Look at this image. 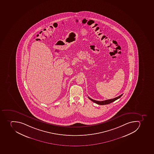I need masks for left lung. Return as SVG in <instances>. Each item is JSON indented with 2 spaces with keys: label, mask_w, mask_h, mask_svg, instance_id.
Listing matches in <instances>:
<instances>
[{
  "label": "left lung",
  "mask_w": 154,
  "mask_h": 154,
  "mask_svg": "<svg viewBox=\"0 0 154 154\" xmlns=\"http://www.w3.org/2000/svg\"><path fill=\"white\" fill-rule=\"evenodd\" d=\"M122 94H122L121 95H120V96L118 97H115V98H112V99L105 100L101 101H100L95 100H93V99L91 98L90 97H88V98H89L91 100H92V101H93L94 102L96 103L97 104L106 105L111 103H112V102H114V101H115L118 100V99L120 98V97H121L122 96Z\"/></svg>",
  "instance_id": "8db88e82"
}]
</instances>
